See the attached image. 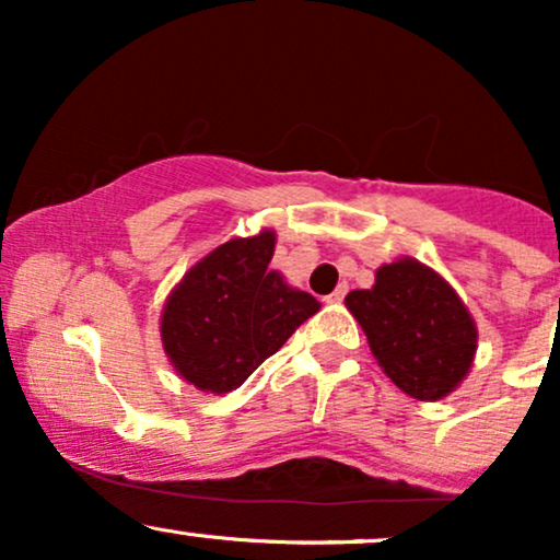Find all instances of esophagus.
I'll return each mask as SVG.
<instances>
[{
    "label": "esophagus",
    "instance_id": "esophagus-1",
    "mask_svg": "<svg viewBox=\"0 0 560 560\" xmlns=\"http://www.w3.org/2000/svg\"><path fill=\"white\" fill-rule=\"evenodd\" d=\"M345 294H347V284H339V287L334 289V292H331L329 298H326V300H329V302H342V300H345Z\"/></svg>",
    "mask_w": 560,
    "mask_h": 560
}]
</instances>
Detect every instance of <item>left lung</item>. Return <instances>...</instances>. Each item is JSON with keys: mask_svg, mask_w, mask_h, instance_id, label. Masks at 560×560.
Returning <instances> with one entry per match:
<instances>
[{"mask_svg": "<svg viewBox=\"0 0 560 560\" xmlns=\"http://www.w3.org/2000/svg\"><path fill=\"white\" fill-rule=\"evenodd\" d=\"M347 311L363 326L382 371L416 400H442L464 382L477 352V324L455 289L423 262L400 258L352 289Z\"/></svg>", "mask_w": 560, "mask_h": 560, "instance_id": "1", "label": "left lung"}]
</instances>
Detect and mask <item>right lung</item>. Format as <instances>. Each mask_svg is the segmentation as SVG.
Segmentation results:
<instances>
[{"instance_id": "add662e5", "label": "right lung", "mask_w": 560, "mask_h": 560, "mask_svg": "<svg viewBox=\"0 0 560 560\" xmlns=\"http://www.w3.org/2000/svg\"><path fill=\"white\" fill-rule=\"evenodd\" d=\"M276 234L236 236L191 266L165 300L163 350L176 374L223 395L271 358L300 324L318 313L313 294L271 271Z\"/></svg>"}]
</instances>
